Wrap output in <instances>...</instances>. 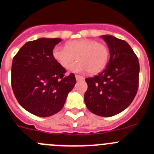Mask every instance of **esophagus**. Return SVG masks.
<instances>
[{
    "label": "esophagus",
    "mask_w": 154,
    "mask_h": 154,
    "mask_svg": "<svg viewBox=\"0 0 154 154\" xmlns=\"http://www.w3.org/2000/svg\"><path fill=\"white\" fill-rule=\"evenodd\" d=\"M75 77L77 80H82L84 79V77H83V76H80V75H75Z\"/></svg>",
    "instance_id": "obj_1"
}]
</instances>
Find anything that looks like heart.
I'll use <instances>...</instances> for the list:
<instances>
[{"mask_svg":"<svg viewBox=\"0 0 154 154\" xmlns=\"http://www.w3.org/2000/svg\"><path fill=\"white\" fill-rule=\"evenodd\" d=\"M53 57L61 67H67L76 57V62L70 66L74 72H86L95 74L105 68L109 58V50L106 45L93 39L70 41L66 47L57 45L52 51Z\"/></svg>","mask_w":154,"mask_h":154,"instance_id":"b5f03b06","label":"heart"}]
</instances>
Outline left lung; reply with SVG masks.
<instances>
[{
    "label": "left lung",
    "instance_id": "obj_1",
    "mask_svg": "<svg viewBox=\"0 0 154 154\" xmlns=\"http://www.w3.org/2000/svg\"><path fill=\"white\" fill-rule=\"evenodd\" d=\"M102 38L109 47L110 59L103 72L86 78L84 102L93 114L110 117L125 109L135 97L140 65L128 42L110 35Z\"/></svg>",
    "mask_w": 154,
    "mask_h": 154
}]
</instances>
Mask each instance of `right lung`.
Here are the masks:
<instances>
[{"label":"right lung","instance_id":"1","mask_svg":"<svg viewBox=\"0 0 154 154\" xmlns=\"http://www.w3.org/2000/svg\"><path fill=\"white\" fill-rule=\"evenodd\" d=\"M61 38H40L26 43L14 56L11 85L16 99L35 116L48 117L61 110L76 84L74 74L54 60L52 51Z\"/></svg>","mask_w":154,"mask_h":154}]
</instances>
